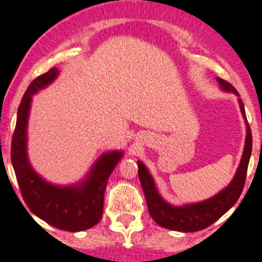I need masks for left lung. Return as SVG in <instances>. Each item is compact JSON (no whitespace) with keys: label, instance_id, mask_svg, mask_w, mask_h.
Masks as SVG:
<instances>
[{"label":"left lung","instance_id":"1","mask_svg":"<svg viewBox=\"0 0 262 262\" xmlns=\"http://www.w3.org/2000/svg\"><path fill=\"white\" fill-rule=\"evenodd\" d=\"M219 81L220 86L224 90L231 91V93L238 95L237 90L233 88L229 81L216 78ZM238 103L241 112H242L244 120L247 124V137L246 145H244V151L242 155V160L238 166L232 182L226 189L220 191L218 195L214 198L206 200V201L200 203H193V205H186L183 207H174L168 205L161 199L159 195L158 190L155 188L154 181L151 176L149 174L148 169L145 166L138 161V177L141 181L142 189H143L145 200H147V206L149 214L151 218L155 220L156 224L165 227V229L182 231V232H195L206 229L216 222L220 216H223L231 207H232L239 199L241 193L243 191L244 183H246L247 169L249 165V159L251 154V145H253V138H251V130L248 124L246 111H244L243 102L238 98Z\"/></svg>","mask_w":262,"mask_h":262}]
</instances>
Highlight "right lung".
<instances>
[{
    "label": "right lung",
    "mask_w": 262,
    "mask_h": 262,
    "mask_svg": "<svg viewBox=\"0 0 262 262\" xmlns=\"http://www.w3.org/2000/svg\"><path fill=\"white\" fill-rule=\"evenodd\" d=\"M59 71L50 69L32 80L24 94L18 110L12 138L11 158L20 192L29 209L44 222L60 230H88L100 222L108 178L123 156L121 151L102 155L83 184L56 186L43 181L33 171L26 154V126L31 96L55 79Z\"/></svg>",
    "instance_id": "1"
}]
</instances>
